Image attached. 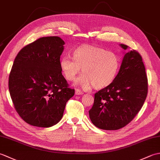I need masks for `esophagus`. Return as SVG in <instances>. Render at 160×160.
Here are the masks:
<instances>
[{"mask_svg": "<svg viewBox=\"0 0 160 160\" xmlns=\"http://www.w3.org/2000/svg\"><path fill=\"white\" fill-rule=\"evenodd\" d=\"M83 92L81 90L79 89H76V95H78V96H79V95H82Z\"/></svg>", "mask_w": 160, "mask_h": 160, "instance_id": "obj_1", "label": "esophagus"}]
</instances>
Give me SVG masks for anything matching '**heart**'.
<instances>
[{"instance_id":"heart-1","label":"heart","mask_w":160,"mask_h":160,"mask_svg":"<svg viewBox=\"0 0 160 160\" xmlns=\"http://www.w3.org/2000/svg\"><path fill=\"white\" fill-rule=\"evenodd\" d=\"M120 61L116 53L91 45H82L73 53V58L64 56L60 60V67L64 78L73 80L80 72L76 84L89 88L91 84L96 89L109 85L118 73Z\"/></svg>"}]
</instances>
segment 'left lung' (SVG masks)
Masks as SVG:
<instances>
[{"mask_svg":"<svg viewBox=\"0 0 160 160\" xmlns=\"http://www.w3.org/2000/svg\"><path fill=\"white\" fill-rule=\"evenodd\" d=\"M125 52L120 69L109 85L95 94L89 111L96 127L118 130L128 124L143 106L148 93V79L142 56L121 44Z\"/></svg>","mask_w":160,"mask_h":160,"instance_id":"8db88e82","label":"left lung"}]
</instances>
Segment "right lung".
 <instances>
[{
  "label": "right lung",
  "instance_id": "obj_1",
  "mask_svg": "<svg viewBox=\"0 0 160 160\" xmlns=\"http://www.w3.org/2000/svg\"><path fill=\"white\" fill-rule=\"evenodd\" d=\"M64 45L60 37H42L23 47L13 62L9 93L18 115L30 125L56 124L74 96L60 67Z\"/></svg>",
  "mask_w": 160,
  "mask_h": 160
}]
</instances>
